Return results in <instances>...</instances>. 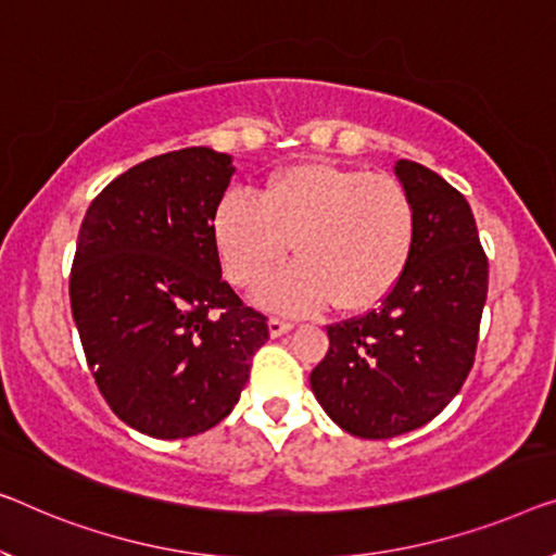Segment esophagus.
Instances as JSON below:
<instances>
[{"instance_id":"34e87169","label":"esophagus","mask_w":556,"mask_h":556,"mask_svg":"<svg viewBox=\"0 0 556 556\" xmlns=\"http://www.w3.org/2000/svg\"><path fill=\"white\" fill-rule=\"evenodd\" d=\"M294 327V321H289V319H281V317H271L269 319V334L271 337H281L285 334V331H289Z\"/></svg>"}]
</instances>
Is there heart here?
Segmentation results:
<instances>
[{"mask_svg":"<svg viewBox=\"0 0 556 556\" xmlns=\"http://www.w3.org/2000/svg\"><path fill=\"white\" fill-rule=\"evenodd\" d=\"M227 277L254 289L292 250L300 262L262 289L275 309H312L331 300L359 312L377 304L407 269L417 210L400 179L334 164L279 172L262 194L235 189L214 214Z\"/></svg>","mask_w":556,"mask_h":556,"instance_id":"b5f03b06","label":"heart"}]
</instances>
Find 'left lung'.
<instances>
[{
  "instance_id": "obj_1",
  "label": "left lung",
  "mask_w": 556,
  "mask_h": 556,
  "mask_svg": "<svg viewBox=\"0 0 556 556\" xmlns=\"http://www.w3.org/2000/svg\"><path fill=\"white\" fill-rule=\"evenodd\" d=\"M396 177L417 210L407 269L377 309L327 325L329 350L309 384L344 432L389 439L432 421L469 377L490 262L469 202L425 164Z\"/></svg>"
}]
</instances>
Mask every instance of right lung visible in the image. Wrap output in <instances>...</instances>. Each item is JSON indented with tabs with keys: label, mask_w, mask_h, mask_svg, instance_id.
<instances>
[{
	"label": "right lung",
	"mask_w": 556,
	"mask_h": 556,
	"mask_svg": "<svg viewBox=\"0 0 556 556\" xmlns=\"http://www.w3.org/2000/svg\"><path fill=\"white\" fill-rule=\"evenodd\" d=\"M231 156L187 147L119 174L79 227L70 302L110 409L156 439L219 425L269 339L222 279L214 214Z\"/></svg>",
	"instance_id": "obj_1"
}]
</instances>
